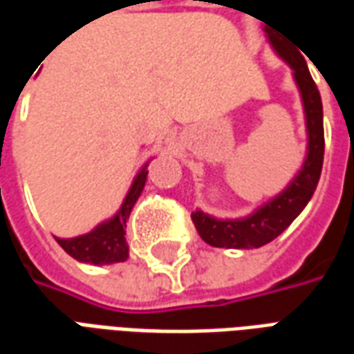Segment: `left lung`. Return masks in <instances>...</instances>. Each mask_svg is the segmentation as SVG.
<instances>
[{"label": "left lung", "mask_w": 354, "mask_h": 354, "mask_svg": "<svg viewBox=\"0 0 354 354\" xmlns=\"http://www.w3.org/2000/svg\"><path fill=\"white\" fill-rule=\"evenodd\" d=\"M271 43L274 50L294 70V80L301 93L305 124L309 136L307 157L301 165V170L290 182L288 187L246 218L218 220L210 214H205L203 210H195L192 214L193 223L199 231L201 239L210 246L260 248L271 243L299 216L319 184L322 159H324V127H322V102H320L319 88L315 85L301 55H288L274 39H271Z\"/></svg>", "instance_id": "1"}]
</instances>
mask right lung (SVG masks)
Wrapping results in <instances>:
<instances>
[{"label": "right lung", "mask_w": 354, "mask_h": 354, "mask_svg": "<svg viewBox=\"0 0 354 354\" xmlns=\"http://www.w3.org/2000/svg\"><path fill=\"white\" fill-rule=\"evenodd\" d=\"M147 180V165L142 167L131 189L124 197L123 205L117 210V214L108 222L96 225L87 235H80L73 239H58L57 243L72 258L83 263H93V266H108V263H119L129 258V245L124 239V227L127 220L131 216L134 203L138 201L140 193L144 189Z\"/></svg>", "instance_id": "obj_1"}]
</instances>
